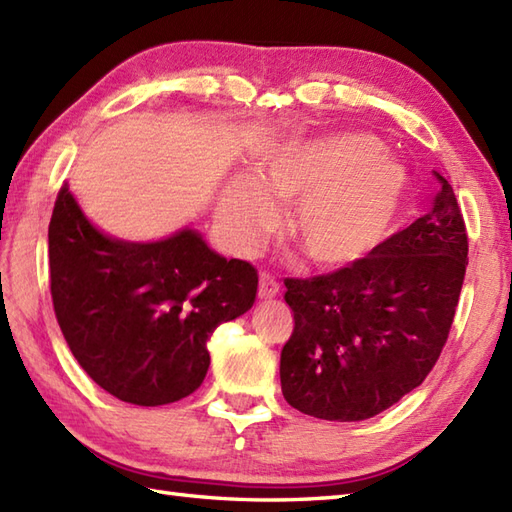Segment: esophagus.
<instances>
[{
  "label": "esophagus",
  "mask_w": 512,
  "mask_h": 512,
  "mask_svg": "<svg viewBox=\"0 0 512 512\" xmlns=\"http://www.w3.org/2000/svg\"><path fill=\"white\" fill-rule=\"evenodd\" d=\"M281 290L277 277H272L270 272H261L259 275V299H272Z\"/></svg>",
  "instance_id": "1"
}]
</instances>
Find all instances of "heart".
<instances>
[{
  "mask_svg": "<svg viewBox=\"0 0 512 512\" xmlns=\"http://www.w3.org/2000/svg\"><path fill=\"white\" fill-rule=\"evenodd\" d=\"M406 170L366 133L294 141L257 163L253 181H235L222 200V222L248 242L272 218L270 198L296 202L288 231L316 266L340 268L371 255L395 224Z\"/></svg>",
  "mask_w": 512,
  "mask_h": 512,
  "instance_id": "b5f03b06",
  "label": "heart"
}]
</instances>
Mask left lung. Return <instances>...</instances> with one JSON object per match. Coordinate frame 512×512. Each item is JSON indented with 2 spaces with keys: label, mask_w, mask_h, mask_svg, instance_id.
I'll list each match as a JSON object with an SVG mask.
<instances>
[{
  "label": "left lung",
  "mask_w": 512,
  "mask_h": 512,
  "mask_svg": "<svg viewBox=\"0 0 512 512\" xmlns=\"http://www.w3.org/2000/svg\"><path fill=\"white\" fill-rule=\"evenodd\" d=\"M375 251L327 275L285 279L294 329L281 349V390L303 414L364 421L423 384L447 342L469 237L454 189Z\"/></svg>",
  "instance_id": "1"
}]
</instances>
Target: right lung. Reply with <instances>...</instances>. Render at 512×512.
Wrapping results in <instances>:
<instances>
[{
  "label": "right lung",
  "instance_id": "add662e5",
  "mask_svg": "<svg viewBox=\"0 0 512 512\" xmlns=\"http://www.w3.org/2000/svg\"><path fill=\"white\" fill-rule=\"evenodd\" d=\"M47 240L54 314L71 353L95 384L135 406L192 395L213 331L255 303L253 264L213 253L192 229L152 244L106 237L67 183Z\"/></svg>",
  "mask_w": 512,
  "mask_h": 512
}]
</instances>
